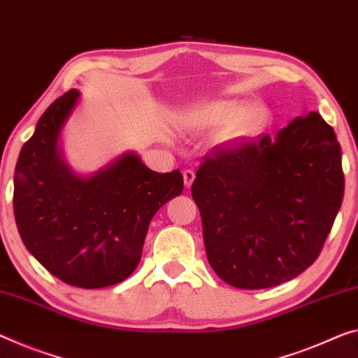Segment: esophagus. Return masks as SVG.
Returning <instances> with one entry per match:
<instances>
[{"instance_id": "esophagus-1", "label": "esophagus", "mask_w": 358, "mask_h": 358, "mask_svg": "<svg viewBox=\"0 0 358 358\" xmlns=\"http://www.w3.org/2000/svg\"><path fill=\"white\" fill-rule=\"evenodd\" d=\"M182 176H184L185 187H190L192 182H194V179H195V173L192 171V169H185V171L182 173Z\"/></svg>"}]
</instances>
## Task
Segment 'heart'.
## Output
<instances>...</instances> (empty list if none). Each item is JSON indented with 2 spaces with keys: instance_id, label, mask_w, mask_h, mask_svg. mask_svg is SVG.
Here are the masks:
<instances>
[{
  "instance_id": "obj_1",
  "label": "heart",
  "mask_w": 358,
  "mask_h": 358,
  "mask_svg": "<svg viewBox=\"0 0 358 358\" xmlns=\"http://www.w3.org/2000/svg\"><path fill=\"white\" fill-rule=\"evenodd\" d=\"M268 122V108L261 102L245 106L240 101H210L187 110L184 126L190 131H210L225 124L224 141L241 144L261 133Z\"/></svg>"
}]
</instances>
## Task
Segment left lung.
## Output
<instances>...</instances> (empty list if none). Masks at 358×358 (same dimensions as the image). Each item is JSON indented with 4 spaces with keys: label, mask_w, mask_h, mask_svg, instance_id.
Masks as SVG:
<instances>
[{
    "label": "left lung",
    "mask_w": 358,
    "mask_h": 358,
    "mask_svg": "<svg viewBox=\"0 0 358 358\" xmlns=\"http://www.w3.org/2000/svg\"><path fill=\"white\" fill-rule=\"evenodd\" d=\"M192 196L213 271L235 288L277 287L312 266L343 203L336 134L310 112L275 137L214 147Z\"/></svg>",
    "instance_id": "left-lung-1"
}]
</instances>
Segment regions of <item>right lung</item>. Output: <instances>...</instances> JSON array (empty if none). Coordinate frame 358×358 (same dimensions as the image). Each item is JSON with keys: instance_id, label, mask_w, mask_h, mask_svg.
<instances>
[{"instance_id": "right-lung-1", "label": "right lung", "mask_w": 358, "mask_h": 358, "mask_svg": "<svg viewBox=\"0 0 358 358\" xmlns=\"http://www.w3.org/2000/svg\"><path fill=\"white\" fill-rule=\"evenodd\" d=\"M78 99L70 90L38 120L15 164L13 203L27 250L54 277L92 289L134 272L152 217L182 194L184 179L179 169L152 171L133 152L86 178L71 171L59 136Z\"/></svg>"}]
</instances>
